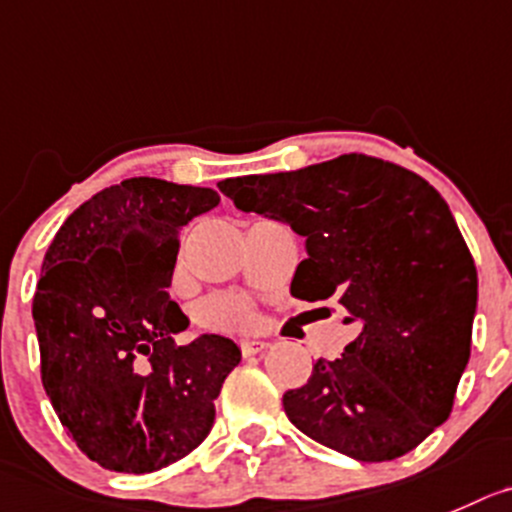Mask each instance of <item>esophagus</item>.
Wrapping results in <instances>:
<instances>
[{
    "label": "esophagus",
    "instance_id": "34e87169",
    "mask_svg": "<svg viewBox=\"0 0 512 512\" xmlns=\"http://www.w3.org/2000/svg\"><path fill=\"white\" fill-rule=\"evenodd\" d=\"M241 352L246 354V357H251V354H259L264 352L266 347H269V342H264V339H241Z\"/></svg>",
    "mask_w": 512,
    "mask_h": 512
}]
</instances>
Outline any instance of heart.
<instances>
[{
  "label": "heart",
  "instance_id": "b5f03b06",
  "mask_svg": "<svg viewBox=\"0 0 512 512\" xmlns=\"http://www.w3.org/2000/svg\"><path fill=\"white\" fill-rule=\"evenodd\" d=\"M198 321L216 332H241L256 321V311H253L251 301H246L243 296L218 294L201 301Z\"/></svg>",
  "mask_w": 512,
  "mask_h": 512
}]
</instances>
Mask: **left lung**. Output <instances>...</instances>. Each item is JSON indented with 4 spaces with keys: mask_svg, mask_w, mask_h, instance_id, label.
Returning <instances> with one entry per match:
<instances>
[{
    "mask_svg": "<svg viewBox=\"0 0 512 512\" xmlns=\"http://www.w3.org/2000/svg\"><path fill=\"white\" fill-rule=\"evenodd\" d=\"M304 236L291 294L334 301L357 337L284 394L304 435L362 462L415 450L450 417L470 359L478 271L445 198L407 168L339 155L218 183Z\"/></svg>",
    "mask_w": 512,
    "mask_h": 512,
    "instance_id": "8db88e82",
    "label": "left lung"
}]
</instances>
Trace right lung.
Listing matches in <instances>:
<instances>
[{"label": "right lung", "instance_id": "add662e5", "mask_svg": "<svg viewBox=\"0 0 512 512\" xmlns=\"http://www.w3.org/2000/svg\"><path fill=\"white\" fill-rule=\"evenodd\" d=\"M221 203L213 188L128 178L82 203L57 231L32 301L42 384L82 452L105 470L153 472L196 450L216 420L236 342L173 334L178 236Z\"/></svg>", "mask_w": 512, "mask_h": 512}]
</instances>
